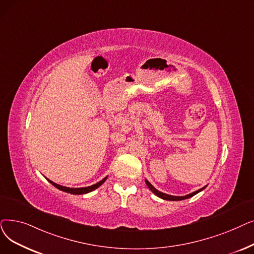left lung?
Here are the masks:
<instances>
[{"label":"left lung","mask_w":254,"mask_h":254,"mask_svg":"<svg viewBox=\"0 0 254 254\" xmlns=\"http://www.w3.org/2000/svg\"><path fill=\"white\" fill-rule=\"evenodd\" d=\"M145 184L147 185V187H148V188L150 189V191H151L153 194H156L158 197L162 198V199H165V200H172V201L184 200V199H187V198H190V197L196 195L197 193H199L200 191H202V190L205 188V187H206V186H205V187H203V188H201V189H199V190H197V191H195V192H193V193H190V194L186 195V196H173V195H169V194H165V193H163V192H160L159 190H157L156 188H154V187H153L147 180H145Z\"/></svg>","instance_id":"left-lung-1"}]
</instances>
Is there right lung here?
Segmentation results:
<instances>
[{
	"mask_svg": "<svg viewBox=\"0 0 254 254\" xmlns=\"http://www.w3.org/2000/svg\"><path fill=\"white\" fill-rule=\"evenodd\" d=\"M108 176H106L105 179H103L101 182H98L92 186H89V187H85V188H68V187H64V186H61V185H58L56 183H54L52 181H50L49 179H47L53 186L56 187L57 189L61 190V191H64L66 193H70V194H74V195H81V194H86V193H89L95 189H97L98 187H100L101 185H103L105 183V181L107 180Z\"/></svg>",
	"mask_w": 254,
	"mask_h": 254,
	"instance_id": "obj_1",
	"label": "right lung"
}]
</instances>
